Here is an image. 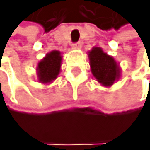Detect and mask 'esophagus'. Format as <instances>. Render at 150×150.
I'll return each instance as SVG.
<instances>
[{"mask_svg": "<svg viewBox=\"0 0 150 150\" xmlns=\"http://www.w3.org/2000/svg\"><path fill=\"white\" fill-rule=\"evenodd\" d=\"M81 46H82V43H81V42H76V43L73 44V47H74V48H80Z\"/></svg>", "mask_w": 150, "mask_h": 150, "instance_id": "obj_1", "label": "esophagus"}]
</instances>
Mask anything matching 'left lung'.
Here are the masks:
<instances>
[{
    "mask_svg": "<svg viewBox=\"0 0 150 150\" xmlns=\"http://www.w3.org/2000/svg\"><path fill=\"white\" fill-rule=\"evenodd\" d=\"M91 71L95 79L104 85H110L119 77V68L111 56L101 48H93L89 52Z\"/></svg>",
    "mask_w": 150,
    "mask_h": 150,
    "instance_id": "1",
    "label": "left lung"
}]
</instances>
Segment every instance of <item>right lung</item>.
I'll list each match as a JSON object with an SVG mask.
<instances>
[{"mask_svg": "<svg viewBox=\"0 0 150 150\" xmlns=\"http://www.w3.org/2000/svg\"><path fill=\"white\" fill-rule=\"evenodd\" d=\"M61 57L60 52L52 51L38 64V76L40 81L49 82L55 79L60 73Z\"/></svg>", "mask_w": 150, "mask_h": 150, "instance_id": "add662e5", "label": "right lung"}]
</instances>
